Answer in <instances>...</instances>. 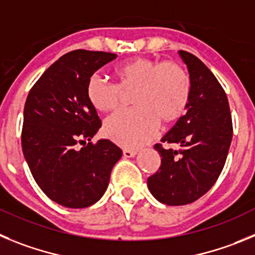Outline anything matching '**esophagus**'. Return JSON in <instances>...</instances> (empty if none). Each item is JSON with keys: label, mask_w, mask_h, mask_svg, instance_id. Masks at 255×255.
Listing matches in <instances>:
<instances>
[{"label": "esophagus", "mask_w": 255, "mask_h": 255, "mask_svg": "<svg viewBox=\"0 0 255 255\" xmlns=\"http://www.w3.org/2000/svg\"><path fill=\"white\" fill-rule=\"evenodd\" d=\"M137 155V151L136 150H128V148H125L123 150V156L125 157H133V156Z\"/></svg>", "instance_id": "esophagus-1"}]
</instances>
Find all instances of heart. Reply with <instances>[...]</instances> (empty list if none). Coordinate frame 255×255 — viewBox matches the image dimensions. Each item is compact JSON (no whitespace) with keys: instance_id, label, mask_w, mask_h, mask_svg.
I'll list each match as a JSON object with an SVG mask.
<instances>
[{"instance_id":"heart-1","label":"heart","mask_w":255,"mask_h":255,"mask_svg":"<svg viewBox=\"0 0 255 255\" xmlns=\"http://www.w3.org/2000/svg\"><path fill=\"white\" fill-rule=\"evenodd\" d=\"M116 84L98 76L88 81L86 96L91 107L102 113L118 111L125 94L134 91L136 109L121 112L108 119L105 136L123 147L136 148L150 141L159 130L160 121L169 125L187 111L192 82L183 66L173 61L137 57L117 66Z\"/></svg>"}]
</instances>
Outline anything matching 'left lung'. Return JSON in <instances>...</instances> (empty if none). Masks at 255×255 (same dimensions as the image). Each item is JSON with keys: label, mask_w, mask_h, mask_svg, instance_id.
<instances>
[{"label": "left lung", "mask_w": 255, "mask_h": 255, "mask_svg": "<svg viewBox=\"0 0 255 255\" xmlns=\"http://www.w3.org/2000/svg\"><path fill=\"white\" fill-rule=\"evenodd\" d=\"M179 56L192 82L189 105L161 142L179 144L180 150L156 143L161 165L147 179L151 194L167 206L188 205L207 193L224 169L233 139L230 107L220 82L196 56L185 50Z\"/></svg>", "instance_id": "left-lung-1"}]
</instances>
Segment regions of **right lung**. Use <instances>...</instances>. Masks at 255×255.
<instances>
[{"mask_svg":"<svg viewBox=\"0 0 255 255\" xmlns=\"http://www.w3.org/2000/svg\"><path fill=\"white\" fill-rule=\"evenodd\" d=\"M117 54L77 49L62 56L35 82L26 98L21 146L39 188L68 208L99 201L122 150L109 139H91L102 121L86 86L95 71Z\"/></svg>","mask_w":255,"mask_h":255,"instance_id":"right-lung-1","label":"right lung"}]
</instances>
